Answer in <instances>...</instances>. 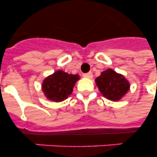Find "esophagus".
<instances>
[{"instance_id": "esophagus-1", "label": "esophagus", "mask_w": 157, "mask_h": 157, "mask_svg": "<svg viewBox=\"0 0 157 157\" xmlns=\"http://www.w3.org/2000/svg\"><path fill=\"white\" fill-rule=\"evenodd\" d=\"M83 76L84 77H86V78L91 79L92 77H93V74H92V72H91V71H90V72H87V73H84Z\"/></svg>"}]
</instances>
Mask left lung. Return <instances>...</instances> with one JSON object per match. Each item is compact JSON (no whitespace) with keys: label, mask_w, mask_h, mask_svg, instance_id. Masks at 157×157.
Returning <instances> with one entry per match:
<instances>
[{"label":"left lung","mask_w":157,"mask_h":157,"mask_svg":"<svg viewBox=\"0 0 157 157\" xmlns=\"http://www.w3.org/2000/svg\"><path fill=\"white\" fill-rule=\"evenodd\" d=\"M95 81L105 98L113 101L120 100L129 90V84L126 79L112 69L103 71Z\"/></svg>","instance_id":"1"}]
</instances>
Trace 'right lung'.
<instances>
[{"label": "right lung", "instance_id": "add662e5", "mask_svg": "<svg viewBox=\"0 0 157 157\" xmlns=\"http://www.w3.org/2000/svg\"><path fill=\"white\" fill-rule=\"evenodd\" d=\"M78 80V75L57 71L44 80L42 90L47 98L54 102H61L72 93L74 86Z\"/></svg>", "mask_w": 157, "mask_h": 157}]
</instances>
